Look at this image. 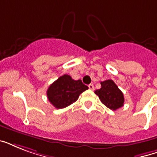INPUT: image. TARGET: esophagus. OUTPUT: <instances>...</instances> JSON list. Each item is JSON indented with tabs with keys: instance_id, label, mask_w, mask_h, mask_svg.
I'll list each match as a JSON object with an SVG mask.
<instances>
[{
	"instance_id": "obj_1",
	"label": "esophagus",
	"mask_w": 157,
	"mask_h": 157,
	"mask_svg": "<svg viewBox=\"0 0 157 157\" xmlns=\"http://www.w3.org/2000/svg\"><path fill=\"white\" fill-rule=\"evenodd\" d=\"M88 86H89V89H90V90H94V86L93 84H90Z\"/></svg>"
}]
</instances>
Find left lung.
I'll use <instances>...</instances> for the list:
<instances>
[{
  "label": "left lung",
  "mask_w": 157,
  "mask_h": 157,
  "mask_svg": "<svg viewBox=\"0 0 157 157\" xmlns=\"http://www.w3.org/2000/svg\"><path fill=\"white\" fill-rule=\"evenodd\" d=\"M100 101L111 110L118 109L124 105V95L112 80L101 82V88L94 92Z\"/></svg>",
  "instance_id": "left-lung-1"
}]
</instances>
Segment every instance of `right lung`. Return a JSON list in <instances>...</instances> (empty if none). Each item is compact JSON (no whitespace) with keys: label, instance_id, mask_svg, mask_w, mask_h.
Instances as JSON below:
<instances>
[{"label":"right lung","instance_id":"right-lung-1","mask_svg":"<svg viewBox=\"0 0 157 157\" xmlns=\"http://www.w3.org/2000/svg\"><path fill=\"white\" fill-rule=\"evenodd\" d=\"M86 90L88 86L81 80L75 81L65 74L50 85L47 90V98L54 107L60 109L76 102L80 94Z\"/></svg>","mask_w":157,"mask_h":157}]
</instances>
